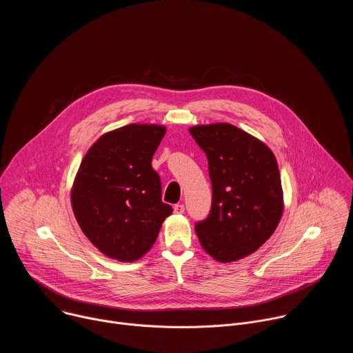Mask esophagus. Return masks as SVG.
Instances as JSON below:
<instances>
[{
  "mask_svg": "<svg viewBox=\"0 0 353 353\" xmlns=\"http://www.w3.org/2000/svg\"><path fill=\"white\" fill-rule=\"evenodd\" d=\"M173 211H174V214H183L184 212V205L183 204H176L173 207Z\"/></svg>",
  "mask_w": 353,
  "mask_h": 353,
  "instance_id": "1",
  "label": "esophagus"
}]
</instances>
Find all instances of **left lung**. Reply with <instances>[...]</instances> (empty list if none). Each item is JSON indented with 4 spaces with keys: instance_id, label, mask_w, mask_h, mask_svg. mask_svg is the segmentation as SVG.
Segmentation results:
<instances>
[{
    "instance_id": "8db88e82",
    "label": "left lung",
    "mask_w": 353,
    "mask_h": 353,
    "mask_svg": "<svg viewBox=\"0 0 353 353\" xmlns=\"http://www.w3.org/2000/svg\"><path fill=\"white\" fill-rule=\"evenodd\" d=\"M190 134L208 158L212 183L211 212L195 225L198 240L219 263L241 260L271 237L283 212L275 155L228 123L194 125Z\"/></svg>"
}]
</instances>
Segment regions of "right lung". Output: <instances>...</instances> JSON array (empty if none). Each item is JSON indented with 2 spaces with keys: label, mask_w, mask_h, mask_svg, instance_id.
<instances>
[{
  "label": "right lung",
  "mask_w": 353,
  "mask_h": 353,
  "mask_svg": "<svg viewBox=\"0 0 353 353\" xmlns=\"http://www.w3.org/2000/svg\"><path fill=\"white\" fill-rule=\"evenodd\" d=\"M165 132L158 124L124 125L100 137L81 162L72 211L85 236L109 259H141L173 212L162 203L161 179L150 165Z\"/></svg>",
  "instance_id": "add662e5"
}]
</instances>
